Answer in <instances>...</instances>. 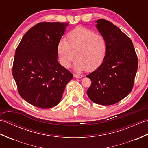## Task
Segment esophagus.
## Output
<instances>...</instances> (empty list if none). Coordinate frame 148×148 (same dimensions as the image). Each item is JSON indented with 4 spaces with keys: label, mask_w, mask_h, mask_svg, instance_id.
<instances>
[{
    "label": "esophagus",
    "mask_w": 148,
    "mask_h": 148,
    "mask_svg": "<svg viewBox=\"0 0 148 148\" xmlns=\"http://www.w3.org/2000/svg\"><path fill=\"white\" fill-rule=\"evenodd\" d=\"M74 77H76V78H78V79H79V78H81L83 77L82 75H79V74H74Z\"/></svg>",
    "instance_id": "1"
}]
</instances>
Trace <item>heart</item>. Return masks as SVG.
Instances as JSON below:
<instances>
[{"mask_svg": "<svg viewBox=\"0 0 148 148\" xmlns=\"http://www.w3.org/2000/svg\"><path fill=\"white\" fill-rule=\"evenodd\" d=\"M108 43L104 37L84 27L72 30L66 36L65 41L58 45V54L62 65L67 68L76 55V71H92L104 61Z\"/></svg>", "mask_w": 148, "mask_h": 148, "instance_id": "1", "label": "heart"}]
</instances>
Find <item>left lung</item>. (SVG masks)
<instances>
[{"instance_id":"8db88e82","label":"left lung","mask_w":148,"mask_h":148,"mask_svg":"<svg viewBox=\"0 0 148 148\" xmlns=\"http://www.w3.org/2000/svg\"><path fill=\"white\" fill-rule=\"evenodd\" d=\"M96 23L97 29L106 39L108 52L102 64L86 76L92 81L86 93L94 103L109 106L131 92L138 59L132 40L118 27L104 19Z\"/></svg>"}]
</instances>
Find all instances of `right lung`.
Instances as JSON below:
<instances>
[{
	"label": "right lung",
	"mask_w": 148,
	"mask_h": 148,
	"mask_svg": "<svg viewBox=\"0 0 148 148\" xmlns=\"http://www.w3.org/2000/svg\"><path fill=\"white\" fill-rule=\"evenodd\" d=\"M67 23L41 22L27 31L16 49L12 76L20 95L41 109L58 105L73 75L58 62Z\"/></svg>",
	"instance_id": "1"
}]
</instances>
